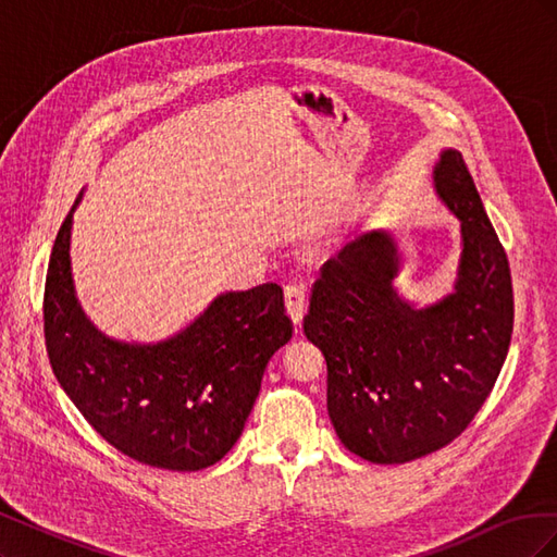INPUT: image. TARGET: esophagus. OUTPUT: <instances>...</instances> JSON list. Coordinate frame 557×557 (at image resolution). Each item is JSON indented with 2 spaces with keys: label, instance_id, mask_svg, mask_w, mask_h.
I'll use <instances>...</instances> for the list:
<instances>
[{
  "label": "esophagus",
  "instance_id": "1",
  "mask_svg": "<svg viewBox=\"0 0 557 557\" xmlns=\"http://www.w3.org/2000/svg\"><path fill=\"white\" fill-rule=\"evenodd\" d=\"M285 309H288V315L293 318V323L299 325L301 323V315L307 311V290L305 285L290 281L285 285Z\"/></svg>",
  "mask_w": 557,
  "mask_h": 557
}]
</instances>
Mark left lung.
<instances>
[{
  "instance_id": "1",
  "label": "left lung",
  "mask_w": 557,
  "mask_h": 557,
  "mask_svg": "<svg viewBox=\"0 0 557 557\" xmlns=\"http://www.w3.org/2000/svg\"><path fill=\"white\" fill-rule=\"evenodd\" d=\"M462 223L455 293L413 309L393 288L397 248L369 232L320 267L305 334L327 362V413L342 444L379 465L448 446L474 420L507 360L513 288L507 250L458 150L434 166Z\"/></svg>"
}]
</instances>
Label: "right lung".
Masks as SVG:
<instances>
[{
	"label": "right lung",
	"mask_w": 557,
	"mask_h": 557,
	"mask_svg": "<svg viewBox=\"0 0 557 557\" xmlns=\"http://www.w3.org/2000/svg\"><path fill=\"white\" fill-rule=\"evenodd\" d=\"M76 205L55 237L44 290L46 350L60 385L127 458L172 471L215 465L239 440L269 358L293 336L283 288L262 283L215 297L170 342H113L90 325L74 295Z\"/></svg>",
	"instance_id": "1"
}]
</instances>
